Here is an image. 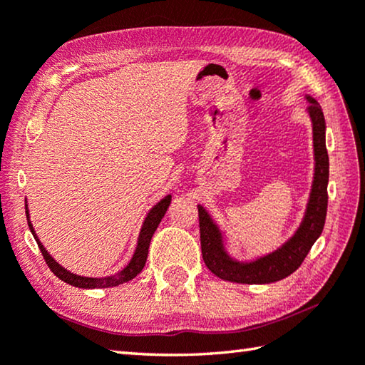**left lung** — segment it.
Here are the masks:
<instances>
[{"label":"left lung","instance_id":"left-lung-1","mask_svg":"<svg viewBox=\"0 0 365 365\" xmlns=\"http://www.w3.org/2000/svg\"><path fill=\"white\" fill-rule=\"evenodd\" d=\"M309 102L308 115L313 124L314 180L311 187L307 212L295 235L271 254L254 262H237L225 250L220 228L212 220L202 205L200 212V233L202 260L212 273L223 281L237 284H269L281 281L294 273L303 263L309 249L321 236L327 215L329 155L326 148V119L321 105L313 97L304 96Z\"/></svg>","mask_w":365,"mask_h":365}]
</instances>
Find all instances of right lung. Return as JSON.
Segmentation results:
<instances>
[{
	"instance_id": "add662e5",
	"label": "right lung",
	"mask_w": 365,
	"mask_h": 365,
	"mask_svg": "<svg viewBox=\"0 0 365 365\" xmlns=\"http://www.w3.org/2000/svg\"><path fill=\"white\" fill-rule=\"evenodd\" d=\"M170 200H172V196L168 195L165 197H163V200L156 205L151 207L148 215L145 217V220H143L140 235H138L135 252H134V255H132L130 262L128 263V267L119 271V273H116L113 276H107V277L78 276V274H73L71 271H67L63 267H61V264H58L54 258L49 255V252L44 249L43 244L39 242L35 230H33V225L30 222V214H29V207H26V204H25V214H26V220H29V227H30L31 235L35 236L38 247H39V250H41L46 263H48L49 269L58 277V279H62L63 282L70 284V286H75L79 289H105V287H115V286H119V284L134 279V277L143 269L145 262H147V257H148L150 241H151V237H153V233L156 231L158 225L161 223V218L164 217L165 210H168Z\"/></svg>"
}]
</instances>
